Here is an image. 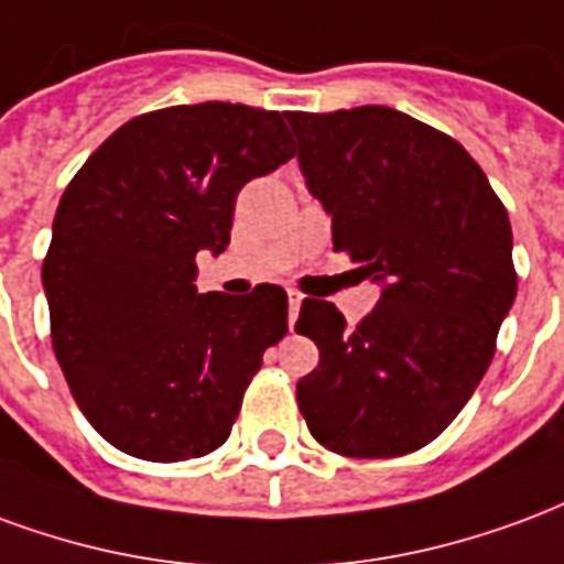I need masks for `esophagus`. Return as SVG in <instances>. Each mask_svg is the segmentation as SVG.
Returning a JSON list of instances; mask_svg holds the SVG:
<instances>
[{
  "instance_id": "obj_1",
  "label": "esophagus",
  "mask_w": 564,
  "mask_h": 564,
  "mask_svg": "<svg viewBox=\"0 0 564 564\" xmlns=\"http://www.w3.org/2000/svg\"><path fill=\"white\" fill-rule=\"evenodd\" d=\"M300 303H303V294H300V291H288V306H291V327H294V322H297Z\"/></svg>"
}]
</instances>
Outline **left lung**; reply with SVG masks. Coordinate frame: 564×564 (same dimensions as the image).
Masks as SVG:
<instances>
[{
	"label": "left lung",
	"instance_id": "1",
	"mask_svg": "<svg viewBox=\"0 0 564 564\" xmlns=\"http://www.w3.org/2000/svg\"><path fill=\"white\" fill-rule=\"evenodd\" d=\"M312 197L381 297L357 327L306 297L318 345L297 381L310 433L343 456H400L463 412L517 297L511 221L454 138L384 105L288 113Z\"/></svg>",
	"mask_w": 564,
	"mask_h": 564
}]
</instances>
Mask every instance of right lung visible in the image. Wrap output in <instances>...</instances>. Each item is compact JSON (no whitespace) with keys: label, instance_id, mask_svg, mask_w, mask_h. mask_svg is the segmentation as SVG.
<instances>
[{"label":"right lung","instance_id":"1","mask_svg":"<svg viewBox=\"0 0 564 564\" xmlns=\"http://www.w3.org/2000/svg\"><path fill=\"white\" fill-rule=\"evenodd\" d=\"M282 113L176 105L110 134L65 188L41 282L53 351L96 433L150 463L225 445L242 390L288 333V294H197L240 188L294 155Z\"/></svg>","mask_w":564,"mask_h":564}]
</instances>
